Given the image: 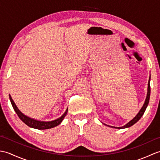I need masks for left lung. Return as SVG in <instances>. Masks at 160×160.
Instances as JSON below:
<instances>
[{"mask_svg": "<svg viewBox=\"0 0 160 160\" xmlns=\"http://www.w3.org/2000/svg\"><path fill=\"white\" fill-rule=\"evenodd\" d=\"M150 80H151V77L149 78V80H148V92H147V98H146L145 102L143 105V107H142V108L140 109V112L138 113V115L135 116L132 120H131L130 122L127 123L126 125H124V127H111V126H108V127H111L112 128H128L130 127L131 126L133 125L134 124L136 123V122L140 120V119L142 118V115L144 113V112L146 111V108H147L148 102H149V99H150V94H151V87H150Z\"/></svg>", "mask_w": 160, "mask_h": 160, "instance_id": "8db88e82", "label": "left lung"}]
</instances>
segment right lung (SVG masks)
I'll use <instances>...</instances> for the list:
<instances>
[{
	"label": "right lung",
	"mask_w": 160,
	"mask_h": 160,
	"mask_svg": "<svg viewBox=\"0 0 160 160\" xmlns=\"http://www.w3.org/2000/svg\"><path fill=\"white\" fill-rule=\"evenodd\" d=\"M9 99H10V101H11V103L13 109H14L16 114L18 115V116L19 117L20 120H21L25 124L28 125V127L33 128H36V129H40V130L52 128L60 124L63 120L64 118L66 116L68 111V110L67 109L65 113H64L60 118L57 119L56 120H53L52 122H40V121L33 120V119L30 118L28 116H26V115H25L23 113H22L21 112L19 111L18 107H16V105L15 104L14 102H13V100H12V98L10 95H9Z\"/></svg>",
	"instance_id": "obj_1"
}]
</instances>
